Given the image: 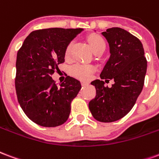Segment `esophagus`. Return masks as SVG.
I'll use <instances>...</instances> for the list:
<instances>
[{"instance_id":"esophagus-1","label":"esophagus","mask_w":159,"mask_h":159,"mask_svg":"<svg viewBox=\"0 0 159 159\" xmlns=\"http://www.w3.org/2000/svg\"><path fill=\"white\" fill-rule=\"evenodd\" d=\"M81 84H82L83 86H86V85L89 84V82H86V81H82V82H81Z\"/></svg>"}]
</instances>
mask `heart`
Wrapping results in <instances>:
<instances>
[{
    "label": "heart",
    "instance_id": "1",
    "mask_svg": "<svg viewBox=\"0 0 159 159\" xmlns=\"http://www.w3.org/2000/svg\"><path fill=\"white\" fill-rule=\"evenodd\" d=\"M88 42L89 45L91 46V48L92 49L93 52L97 51L99 49H105V40L102 39V37L99 36V35H91L88 38ZM72 44H69L67 48L65 50V56L68 57L70 55V52H71ZM95 68L91 65H84V64H75L74 66H72L71 74L75 77L80 79V80H90L92 76Z\"/></svg>",
    "mask_w": 159,
    "mask_h": 159
}]
</instances>
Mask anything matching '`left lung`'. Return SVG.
<instances>
[{
	"instance_id": "obj_1",
	"label": "left lung",
	"mask_w": 159,
	"mask_h": 159,
	"mask_svg": "<svg viewBox=\"0 0 159 159\" xmlns=\"http://www.w3.org/2000/svg\"><path fill=\"white\" fill-rule=\"evenodd\" d=\"M102 34L109 45L110 57L101 73L102 80L91 83L97 93L89 109L97 120L110 123L122 119L134 107L144 85L148 62L141 40L125 30L110 28ZM109 79L115 84L107 88L105 82Z\"/></svg>"
}]
</instances>
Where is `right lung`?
<instances>
[{
    "label": "right lung",
    "mask_w": 159,
    "mask_h": 159,
    "mask_svg": "<svg viewBox=\"0 0 159 159\" xmlns=\"http://www.w3.org/2000/svg\"><path fill=\"white\" fill-rule=\"evenodd\" d=\"M83 29L51 28L31 32L17 54L15 87L25 114L37 125L56 127L68 120L80 82L68 76L57 87L52 75L64 62L65 50Z\"/></svg>",
    "instance_id": "1"
}]
</instances>
